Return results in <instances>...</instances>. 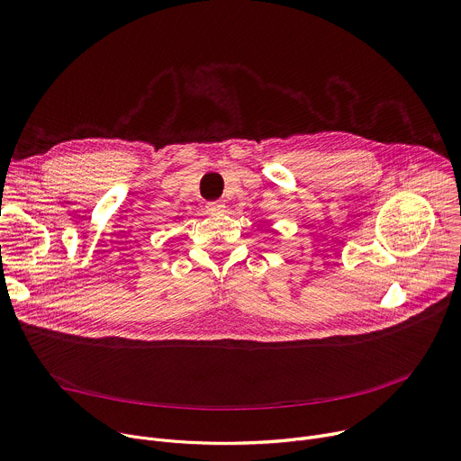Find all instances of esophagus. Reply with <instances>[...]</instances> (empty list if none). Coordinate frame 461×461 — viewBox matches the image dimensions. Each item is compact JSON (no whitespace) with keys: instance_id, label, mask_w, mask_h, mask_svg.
<instances>
[{"instance_id":"1","label":"esophagus","mask_w":461,"mask_h":461,"mask_svg":"<svg viewBox=\"0 0 461 461\" xmlns=\"http://www.w3.org/2000/svg\"><path fill=\"white\" fill-rule=\"evenodd\" d=\"M206 208H208L210 213H222L226 206H224L221 201H215V203H210Z\"/></svg>"}]
</instances>
